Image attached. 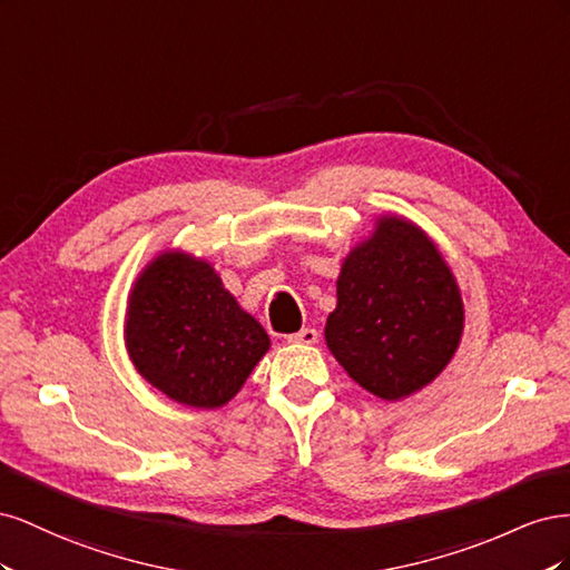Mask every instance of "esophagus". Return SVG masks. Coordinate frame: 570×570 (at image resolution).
Returning <instances> with one entry per match:
<instances>
[{
    "instance_id": "34e87169",
    "label": "esophagus",
    "mask_w": 570,
    "mask_h": 570,
    "mask_svg": "<svg viewBox=\"0 0 570 570\" xmlns=\"http://www.w3.org/2000/svg\"><path fill=\"white\" fill-rule=\"evenodd\" d=\"M316 340H318L316 327H302L299 333L287 335V342H292V344H314Z\"/></svg>"
}]
</instances>
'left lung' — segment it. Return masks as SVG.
Instances as JSON below:
<instances>
[{
	"instance_id": "8db88e82",
	"label": "left lung",
	"mask_w": 570,
	"mask_h": 570,
	"mask_svg": "<svg viewBox=\"0 0 570 570\" xmlns=\"http://www.w3.org/2000/svg\"><path fill=\"white\" fill-rule=\"evenodd\" d=\"M463 304L438 247L411 223L381 218L342 264L325 342L350 377L387 402L421 390L450 364Z\"/></svg>"
}]
</instances>
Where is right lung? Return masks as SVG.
<instances>
[{
  "instance_id": "obj_1",
  "label": "right lung",
  "mask_w": 570,
  "mask_h": 570,
  "mask_svg": "<svg viewBox=\"0 0 570 570\" xmlns=\"http://www.w3.org/2000/svg\"><path fill=\"white\" fill-rule=\"evenodd\" d=\"M126 342L142 377L197 409L233 400L271 344L214 268L185 254H161L137 278Z\"/></svg>"
}]
</instances>
